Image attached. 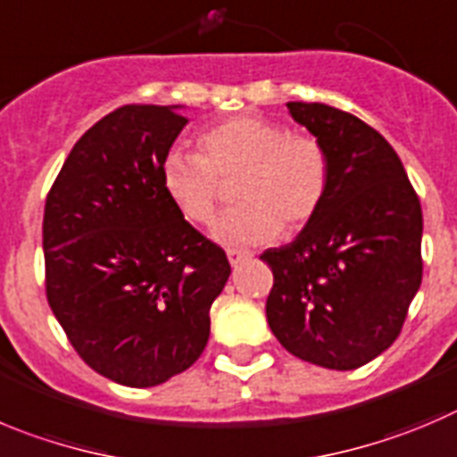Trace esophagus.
<instances>
[{
    "label": "esophagus",
    "mask_w": 457,
    "mask_h": 457,
    "mask_svg": "<svg viewBox=\"0 0 457 457\" xmlns=\"http://www.w3.org/2000/svg\"><path fill=\"white\" fill-rule=\"evenodd\" d=\"M250 257H253V253H250V250H237V248L228 250V259L232 266H238V263L245 262V259H250Z\"/></svg>",
    "instance_id": "1"
}]
</instances>
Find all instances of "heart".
Returning <instances> with one entry per match:
<instances>
[{
  "label": "heart",
  "mask_w": 457,
  "mask_h": 457,
  "mask_svg": "<svg viewBox=\"0 0 457 457\" xmlns=\"http://www.w3.org/2000/svg\"><path fill=\"white\" fill-rule=\"evenodd\" d=\"M198 155L169 153L160 185L169 203L191 223L216 214L220 182L238 176L234 195L241 204L212 225L223 245H257L281 232L304 228L325 204L331 162L325 144L262 117L225 119L195 142Z\"/></svg>",
  "instance_id": "obj_1"
}]
</instances>
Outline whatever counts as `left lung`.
I'll use <instances>...</instances> for the list:
<instances>
[{
    "mask_svg": "<svg viewBox=\"0 0 457 457\" xmlns=\"http://www.w3.org/2000/svg\"><path fill=\"white\" fill-rule=\"evenodd\" d=\"M287 105L325 144L331 182L295 241L262 254L275 277L268 325L306 363L356 370L395 343L420 291L421 204L372 126L325 104Z\"/></svg>",
    "mask_w": 457,
    "mask_h": 457,
    "instance_id": "obj_1",
    "label": "left lung"
}]
</instances>
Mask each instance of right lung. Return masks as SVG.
<instances>
[{
  "label": "right lung",
  "mask_w": 457,
  "mask_h": 457,
  "mask_svg": "<svg viewBox=\"0 0 457 457\" xmlns=\"http://www.w3.org/2000/svg\"><path fill=\"white\" fill-rule=\"evenodd\" d=\"M180 105H123L74 144L45 204L46 300L79 356L128 387L185 372L229 277L160 185Z\"/></svg>",
  "instance_id": "1"
}]
</instances>
